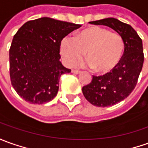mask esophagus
<instances>
[{
    "label": "esophagus",
    "instance_id": "esophagus-1",
    "mask_svg": "<svg viewBox=\"0 0 148 148\" xmlns=\"http://www.w3.org/2000/svg\"><path fill=\"white\" fill-rule=\"evenodd\" d=\"M72 73L73 74H78L80 73V71L79 70H72Z\"/></svg>",
    "mask_w": 148,
    "mask_h": 148
}]
</instances>
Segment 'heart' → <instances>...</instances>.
I'll return each mask as SVG.
<instances>
[{
	"mask_svg": "<svg viewBox=\"0 0 148 148\" xmlns=\"http://www.w3.org/2000/svg\"><path fill=\"white\" fill-rule=\"evenodd\" d=\"M125 51L123 38L106 28L91 27L76 36H66L61 41L60 53L67 66H74L85 55L88 65L98 74H106L120 62Z\"/></svg>",
	"mask_w": 148,
	"mask_h": 148,
	"instance_id": "obj_1",
	"label": "heart"
}]
</instances>
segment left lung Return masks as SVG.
I'll return each instance as SVG.
<instances>
[{
    "mask_svg": "<svg viewBox=\"0 0 148 148\" xmlns=\"http://www.w3.org/2000/svg\"><path fill=\"white\" fill-rule=\"evenodd\" d=\"M90 23L108 26L124 40V53L117 66L103 75H93L91 82L82 87L83 95L91 104L98 107L111 106L125 99L137 84L144 61L143 42L130 25L114 18Z\"/></svg>",
    "mask_w": 148,
    "mask_h": 148,
    "instance_id": "left-lung-1",
    "label": "left lung"
}]
</instances>
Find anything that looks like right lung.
<instances>
[{"mask_svg":"<svg viewBox=\"0 0 148 148\" xmlns=\"http://www.w3.org/2000/svg\"><path fill=\"white\" fill-rule=\"evenodd\" d=\"M80 27L44 17L19 28L10 49V75L12 86L24 100L42 104L57 95L61 74L71 71L60 61L61 41Z\"/></svg>","mask_w":148,"mask_h":148,"instance_id":"add662e5","label":"right lung"}]
</instances>
